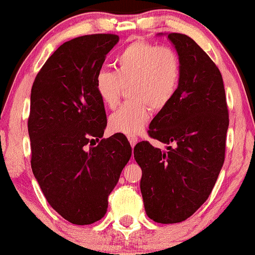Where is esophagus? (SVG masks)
I'll list each match as a JSON object with an SVG mask.
<instances>
[{
    "label": "esophagus",
    "mask_w": 255,
    "mask_h": 255,
    "mask_svg": "<svg viewBox=\"0 0 255 255\" xmlns=\"http://www.w3.org/2000/svg\"><path fill=\"white\" fill-rule=\"evenodd\" d=\"M128 140H129V142H130V146H131V147H134V146L136 145V142H137V137H136V136H134V135H129V136H128Z\"/></svg>",
    "instance_id": "obj_1"
}]
</instances>
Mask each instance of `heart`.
<instances>
[{"instance_id": "heart-1", "label": "heart", "mask_w": 255, "mask_h": 255, "mask_svg": "<svg viewBox=\"0 0 255 255\" xmlns=\"http://www.w3.org/2000/svg\"><path fill=\"white\" fill-rule=\"evenodd\" d=\"M115 72L102 69L96 75V91L102 103L114 109L124 89L133 101L125 104L109 118V127L116 133L135 135L151 116V107H168L180 86L182 63L180 55L168 45L135 40L120 51L115 58Z\"/></svg>"}]
</instances>
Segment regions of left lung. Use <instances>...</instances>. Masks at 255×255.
<instances>
[{
  "label": "left lung",
  "mask_w": 255,
  "mask_h": 255,
  "mask_svg": "<svg viewBox=\"0 0 255 255\" xmlns=\"http://www.w3.org/2000/svg\"><path fill=\"white\" fill-rule=\"evenodd\" d=\"M182 63L170 104L154 116L148 135L166 151L141 141L134 158L142 170L140 189L146 215L157 223H180L211 194L225 156L229 126L223 78L191 37L169 33Z\"/></svg>",
  "instance_id": "8db88e82"
}]
</instances>
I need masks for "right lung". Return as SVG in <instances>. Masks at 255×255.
<instances>
[{"mask_svg":"<svg viewBox=\"0 0 255 255\" xmlns=\"http://www.w3.org/2000/svg\"><path fill=\"white\" fill-rule=\"evenodd\" d=\"M119 39L99 33L63 43L32 85L27 125L32 171L50 206L73 224L104 217L108 197L131 156L126 136L100 140L107 115L96 75Z\"/></svg>","mask_w":255,"mask_h":255,"instance_id":"add662e5","label":"right lung"}]
</instances>
